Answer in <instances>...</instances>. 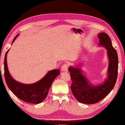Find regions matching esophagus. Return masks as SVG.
<instances>
[{"instance_id":"obj_1","label":"esophagus","mask_w":125,"mask_h":125,"mask_svg":"<svg viewBox=\"0 0 125 125\" xmlns=\"http://www.w3.org/2000/svg\"><path fill=\"white\" fill-rule=\"evenodd\" d=\"M68 68H69V66H68V64L67 63L63 64V65L61 67L62 71H63V72H67L68 70Z\"/></svg>"}]
</instances>
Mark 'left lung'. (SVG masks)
I'll list each match as a JSON object with an SVG mask.
<instances>
[{
  "instance_id": "1",
  "label": "left lung",
  "mask_w": 125,
  "mask_h": 125,
  "mask_svg": "<svg viewBox=\"0 0 125 125\" xmlns=\"http://www.w3.org/2000/svg\"><path fill=\"white\" fill-rule=\"evenodd\" d=\"M99 45L107 50L109 59L108 78L103 84L93 85L82 74L79 68L69 67L72 84L71 91L78 101L85 104H95L105 98L115 87L118 73V56L116 50L112 46L109 35L104 32L98 34Z\"/></svg>"
}]
</instances>
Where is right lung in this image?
<instances>
[{
    "label": "right lung",
    "mask_w": 125,
    "mask_h": 125,
    "mask_svg": "<svg viewBox=\"0 0 125 125\" xmlns=\"http://www.w3.org/2000/svg\"><path fill=\"white\" fill-rule=\"evenodd\" d=\"M13 39L12 43L16 39ZM8 51L5 54L4 59V75L6 83L8 88L18 98L27 103L38 104L42 102L47 95L49 90L53 81L60 74L59 69L49 71L46 76L37 83L32 84H23L15 81L10 76L7 65L6 56Z\"/></svg>",
    "instance_id": "add662e5"
}]
</instances>
